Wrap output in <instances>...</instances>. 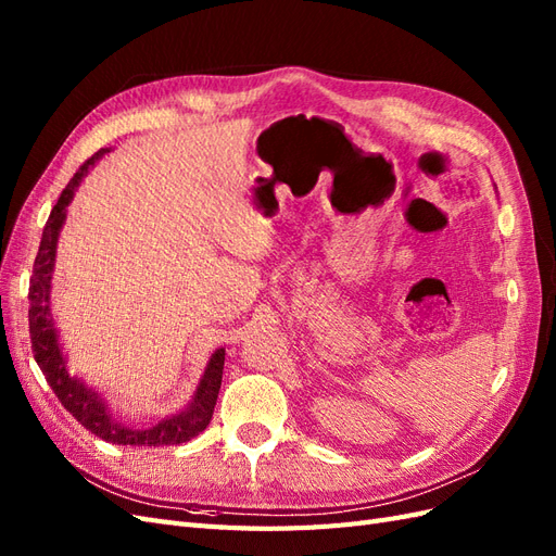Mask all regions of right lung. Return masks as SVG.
Segmentation results:
<instances>
[{"label":"right lung","mask_w":556,"mask_h":556,"mask_svg":"<svg viewBox=\"0 0 556 556\" xmlns=\"http://www.w3.org/2000/svg\"><path fill=\"white\" fill-rule=\"evenodd\" d=\"M106 153V149L98 151L92 157L76 169L70 184L62 190L55 207L46 220L43 235H41V244L39 253L35 258V267H31V277H29V340H31V352H35L37 366L41 368L46 382L51 384L53 393L58 395V401L65 405L70 415L81 421L90 433L98 438L114 442V445H144V447H161V445H181V442H188L190 438L200 435L204 428L210 426L212 415H214V405L218 399V389H220V377H224V361L226 352L218 349V352L212 356L207 370H204L202 382L195 391L193 403L188 405L186 412L177 417H169L161 424H155L153 428H130L123 426L118 421L111 419L106 412L104 403L98 393L88 389L81 379L70 377L67 366H65V356L60 352V342H58V332L53 326V316H51V275H53V265H55V244H58V235L62 224H65L67 216V204L74 198V190L81 184L84 174L88 167L94 165L98 157Z\"/></svg>","instance_id":"add662e5"}]
</instances>
